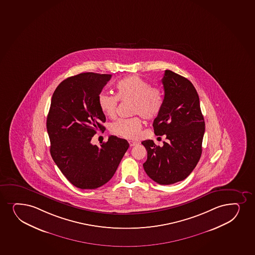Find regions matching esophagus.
I'll list each match as a JSON object with an SVG mask.
<instances>
[{
  "label": "esophagus",
  "instance_id": "1",
  "mask_svg": "<svg viewBox=\"0 0 255 255\" xmlns=\"http://www.w3.org/2000/svg\"><path fill=\"white\" fill-rule=\"evenodd\" d=\"M129 143L130 147H134V146H135V145L139 144V142H137V141H129Z\"/></svg>",
  "mask_w": 255,
  "mask_h": 255
}]
</instances>
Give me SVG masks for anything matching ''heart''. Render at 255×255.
I'll use <instances>...</instances> for the list:
<instances>
[{"label":"heart","instance_id":"obj_1","mask_svg":"<svg viewBox=\"0 0 255 255\" xmlns=\"http://www.w3.org/2000/svg\"><path fill=\"white\" fill-rule=\"evenodd\" d=\"M116 94H100L98 105L101 111L109 118L116 114L118 102H131V115H141L145 120H153L161 111L164 104V96L158 88L151 87L147 81L139 76H129L123 78L116 84ZM142 127L139 117L128 120H118L109 126L114 135L126 139L137 137Z\"/></svg>","mask_w":255,"mask_h":255}]
</instances>
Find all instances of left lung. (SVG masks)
Instances as JSON below:
<instances>
[{
    "label": "left lung",
    "instance_id": "obj_1",
    "mask_svg": "<svg viewBox=\"0 0 255 255\" xmlns=\"http://www.w3.org/2000/svg\"><path fill=\"white\" fill-rule=\"evenodd\" d=\"M162 84L164 104L153 126L154 134L165 135L166 141L162 147L153 140L141 144L147 151L144 171L156 183L169 185L185 179L197 165L202 152L205 121L191 82L165 70Z\"/></svg>",
    "mask_w": 255,
    "mask_h": 255
}]
</instances>
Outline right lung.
<instances>
[{
  "mask_svg": "<svg viewBox=\"0 0 255 255\" xmlns=\"http://www.w3.org/2000/svg\"><path fill=\"white\" fill-rule=\"evenodd\" d=\"M111 74L85 72L61 82L52 96L47 118L50 153L70 183L95 189L111 179L129 147L126 139L110 135L101 147L90 142L104 130L105 114L98 96Z\"/></svg>",
  "mask_w": 255,
  "mask_h": 255,
  "instance_id": "1",
  "label": "right lung"
}]
</instances>
